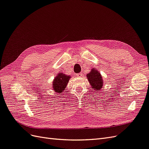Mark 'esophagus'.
<instances>
[{
    "mask_svg": "<svg viewBox=\"0 0 149 149\" xmlns=\"http://www.w3.org/2000/svg\"><path fill=\"white\" fill-rule=\"evenodd\" d=\"M76 76H77V77H81V76H83V74L82 73H78V74H76Z\"/></svg>",
    "mask_w": 149,
    "mask_h": 149,
    "instance_id": "1",
    "label": "esophagus"
}]
</instances>
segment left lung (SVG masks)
<instances>
[{
  "label": "left lung",
  "instance_id": "1",
  "mask_svg": "<svg viewBox=\"0 0 149 149\" xmlns=\"http://www.w3.org/2000/svg\"><path fill=\"white\" fill-rule=\"evenodd\" d=\"M87 78L93 90L99 91L101 89L103 86V79L101 74L96 69L93 68L90 73L87 74Z\"/></svg>",
  "mask_w": 149,
  "mask_h": 149
}]
</instances>
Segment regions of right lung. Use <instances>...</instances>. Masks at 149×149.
<instances>
[{
	"label": "right lung",
	"mask_w": 149,
	"mask_h": 149,
	"mask_svg": "<svg viewBox=\"0 0 149 149\" xmlns=\"http://www.w3.org/2000/svg\"><path fill=\"white\" fill-rule=\"evenodd\" d=\"M70 76L63 73H58L53 81V89L56 93H63L68 83H69Z\"/></svg>",
	"instance_id": "1"
}]
</instances>
